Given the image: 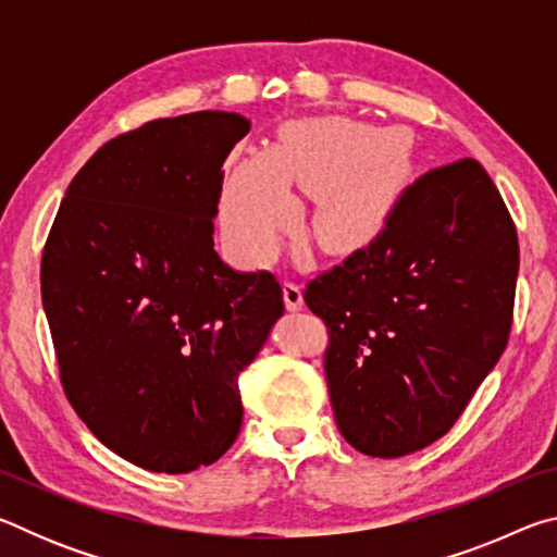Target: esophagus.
Returning <instances> with one entry per match:
<instances>
[{
	"label": "esophagus",
	"mask_w": 557,
	"mask_h": 557,
	"mask_svg": "<svg viewBox=\"0 0 557 557\" xmlns=\"http://www.w3.org/2000/svg\"><path fill=\"white\" fill-rule=\"evenodd\" d=\"M282 295H285V307L289 309V312H297V309H301V287L295 285V282H285L282 285Z\"/></svg>",
	"instance_id": "esophagus-1"
}]
</instances>
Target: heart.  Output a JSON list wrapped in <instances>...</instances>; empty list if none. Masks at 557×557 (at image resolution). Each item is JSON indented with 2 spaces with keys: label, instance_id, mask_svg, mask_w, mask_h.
I'll return each mask as SVG.
<instances>
[{
  "label": "heart",
  "instance_id": "obj_1",
  "mask_svg": "<svg viewBox=\"0 0 557 557\" xmlns=\"http://www.w3.org/2000/svg\"><path fill=\"white\" fill-rule=\"evenodd\" d=\"M400 159L383 132L324 117L289 127L270 157L231 169L223 188V228L238 250L268 258L297 213L287 184L324 191L314 231L329 250H351L373 238L388 213Z\"/></svg>",
  "mask_w": 557,
  "mask_h": 557
}]
</instances>
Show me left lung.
Wrapping results in <instances>:
<instances>
[{
  "instance_id": "8db88e82",
  "label": "left lung",
  "mask_w": 557,
  "mask_h": 557,
  "mask_svg": "<svg viewBox=\"0 0 557 557\" xmlns=\"http://www.w3.org/2000/svg\"><path fill=\"white\" fill-rule=\"evenodd\" d=\"M516 277L511 213L467 157L422 174L366 248L309 280L348 445L393 459L447 435L508 344Z\"/></svg>"
}]
</instances>
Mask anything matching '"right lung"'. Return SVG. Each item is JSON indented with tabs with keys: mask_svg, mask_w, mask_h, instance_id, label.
<instances>
[{
	"mask_svg": "<svg viewBox=\"0 0 557 557\" xmlns=\"http://www.w3.org/2000/svg\"><path fill=\"white\" fill-rule=\"evenodd\" d=\"M250 122L201 110L102 145L65 191L41 258L61 385L132 465L209 467L243 422L238 375L285 312L272 272L213 248L223 162Z\"/></svg>",
	"mask_w": 557,
	"mask_h": 557,
	"instance_id": "right-lung-1",
	"label": "right lung"
}]
</instances>
